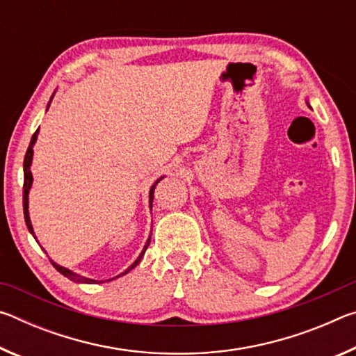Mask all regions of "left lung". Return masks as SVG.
Listing matches in <instances>:
<instances>
[{"mask_svg": "<svg viewBox=\"0 0 356 356\" xmlns=\"http://www.w3.org/2000/svg\"><path fill=\"white\" fill-rule=\"evenodd\" d=\"M306 105H308V106H309V104H308V102H306Z\"/></svg>", "mask_w": 356, "mask_h": 356, "instance_id": "8db88e82", "label": "left lung"}]
</instances>
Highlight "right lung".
I'll return each instance as SVG.
<instances>
[{
	"instance_id": "obj_1",
	"label": "right lung",
	"mask_w": 356,
	"mask_h": 356,
	"mask_svg": "<svg viewBox=\"0 0 356 356\" xmlns=\"http://www.w3.org/2000/svg\"><path fill=\"white\" fill-rule=\"evenodd\" d=\"M53 95H55V92H53ZM53 95H51V99H53ZM51 99H50V102H48V105H47V111H48V108H50V104H51ZM38 135H39V129L35 130V134L33 135V138H31V143H29V147H28V150H26V155H25V161H23V176H25V180H23V213H25V221H26V226H28V231L33 234V237L35 238V234H34V229H33V225H31V220H29V210H28V195H29V190H31V185H33V172H31V163H33V154H34V150H33V147H34V144H35V140H38ZM163 179V177H160L159 180H155L154 182V185L150 186V191H149V206L152 207V201H154V190H155V186H156V184L160 182V180ZM38 240V238H35ZM149 243H150V237L147 238V242H146V245H144V248H143V251H141V254L136 257V261L130 265V267L125 270V272H122L120 275H118L116 278H119V276H124V275H127L130 270H134L138 264L141 262V259H143V256H144V252H146V250H147V246H149ZM50 262L53 264V267H55L59 273L61 275H64L65 278H69L70 281H74V282H84V284H94V282H105V281H95V280H91V278H84V276H81V275H78V273H75V272H72V270H69V268H65V267H63V265H58L56 262H53L51 259H50ZM116 278H111V280H116ZM111 280H106V281H111Z\"/></svg>"
}]
</instances>
